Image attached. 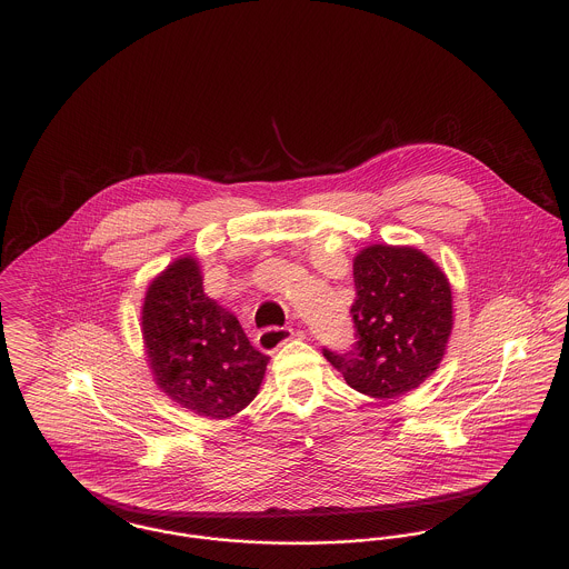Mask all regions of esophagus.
<instances>
[{"label": "esophagus", "instance_id": "34e87169", "mask_svg": "<svg viewBox=\"0 0 569 569\" xmlns=\"http://www.w3.org/2000/svg\"><path fill=\"white\" fill-rule=\"evenodd\" d=\"M289 339H293V328L291 326H267L258 332L256 343L262 352H276Z\"/></svg>", "mask_w": 569, "mask_h": 569}]
</instances>
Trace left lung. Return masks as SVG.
Wrapping results in <instances>:
<instances>
[{"instance_id": "1", "label": "left lung", "mask_w": 569, "mask_h": 569, "mask_svg": "<svg viewBox=\"0 0 569 569\" xmlns=\"http://www.w3.org/2000/svg\"><path fill=\"white\" fill-rule=\"evenodd\" d=\"M355 343L322 348L346 383L375 399L418 388L440 363L453 325L451 287L413 247L372 244L352 264Z\"/></svg>"}]
</instances>
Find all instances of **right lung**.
Masks as SVG:
<instances>
[{"label": "right lung", "mask_w": 569, "mask_h": 569, "mask_svg": "<svg viewBox=\"0 0 569 569\" xmlns=\"http://www.w3.org/2000/svg\"><path fill=\"white\" fill-rule=\"evenodd\" d=\"M142 332L158 386L179 406L228 418L253 401L269 357L203 293L194 258L174 260L147 291Z\"/></svg>", "instance_id": "right-lung-1"}]
</instances>
